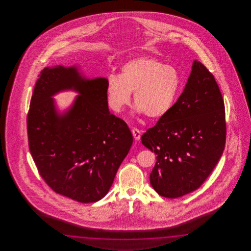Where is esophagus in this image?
I'll use <instances>...</instances> for the list:
<instances>
[{"label":"esophagus","mask_w":251,"mask_h":251,"mask_svg":"<svg viewBox=\"0 0 251 251\" xmlns=\"http://www.w3.org/2000/svg\"><path fill=\"white\" fill-rule=\"evenodd\" d=\"M132 133H133V137L135 138V140H140L142 132H141L139 129L133 127V129H132Z\"/></svg>","instance_id":"esophagus-1"}]
</instances>
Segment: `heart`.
<instances>
[{"label": "heart", "instance_id": "obj_1", "mask_svg": "<svg viewBox=\"0 0 251 251\" xmlns=\"http://www.w3.org/2000/svg\"><path fill=\"white\" fill-rule=\"evenodd\" d=\"M179 86V76L173 66L153 56H141L124 64L120 75L107 77V104L114 111H121L133 92L138 112L148 118H163L173 107Z\"/></svg>", "mask_w": 251, "mask_h": 251}]
</instances>
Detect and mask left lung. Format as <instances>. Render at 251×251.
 Masks as SVG:
<instances>
[{"mask_svg":"<svg viewBox=\"0 0 251 251\" xmlns=\"http://www.w3.org/2000/svg\"><path fill=\"white\" fill-rule=\"evenodd\" d=\"M224 108L213 74L195 61L171 111L142 135L144 146L157 155L150 181L160 196L180 198L208 177L225 147Z\"/></svg>","mask_w":251,"mask_h":251,"instance_id":"8db88e82","label":"left lung"}]
</instances>
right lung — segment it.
<instances>
[{
    "mask_svg": "<svg viewBox=\"0 0 251 251\" xmlns=\"http://www.w3.org/2000/svg\"><path fill=\"white\" fill-rule=\"evenodd\" d=\"M107 80H85L74 67H46L38 75L27 116L28 147L54 192L80 203L104 198L133 144L123 119L109 112ZM65 88L81 95L64 116L50 98Z\"/></svg>",
    "mask_w": 251,
    "mask_h": 251,
    "instance_id": "add662e5",
    "label": "right lung"
}]
</instances>
